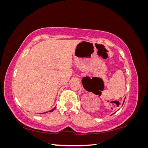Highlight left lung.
Masks as SVG:
<instances>
[{
    "mask_svg": "<svg viewBox=\"0 0 148 148\" xmlns=\"http://www.w3.org/2000/svg\"><path fill=\"white\" fill-rule=\"evenodd\" d=\"M124 102H125V101H123V104H122V106L123 105V103H124Z\"/></svg>",
    "mask_w": 148,
    "mask_h": 148,
    "instance_id": "left-lung-1",
    "label": "left lung"
}]
</instances>
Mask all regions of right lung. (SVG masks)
I'll list each match as a JSON object with an SVG mask.
<instances>
[{
  "label": "right lung",
  "instance_id": "1",
  "mask_svg": "<svg viewBox=\"0 0 148 148\" xmlns=\"http://www.w3.org/2000/svg\"><path fill=\"white\" fill-rule=\"evenodd\" d=\"M56 109V107H54V108H53L52 110H50V112H52L53 110H54ZM45 113H47V112H45Z\"/></svg>",
  "mask_w": 148,
  "mask_h": 148
}]
</instances>
